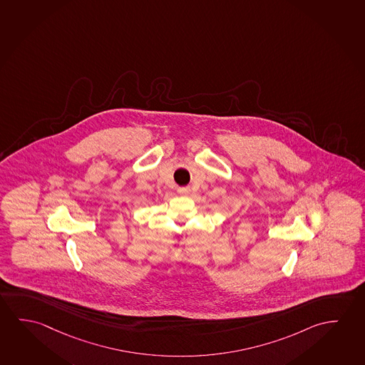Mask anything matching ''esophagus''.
I'll return each instance as SVG.
<instances>
[{"label":"esophagus","instance_id":"obj_1","mask_svg":"<svg viewBox=\"0 0 365 365\" xmlns=\"http://www.w3.org/2000/svg\"><path fill=\"white\" fill-rule=\"evenodd\" d=\"M180 192H181V194H189V191H190V189H189V187H182V189H180Z\"/></svg>","mask_w":365,"mask_h":365}]
</instances>
